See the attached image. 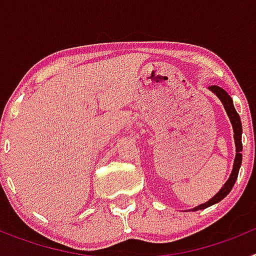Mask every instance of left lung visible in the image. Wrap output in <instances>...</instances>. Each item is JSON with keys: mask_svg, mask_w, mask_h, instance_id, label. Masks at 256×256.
<instances>
[{"mask_svg": "<svg viewBox=\"0 0 256 256\" xmlns=\"http://www.w3.org/2000/svg\"><path fill=\"white\" fill-rule=\"evenodd\" d=\"M209 91H212V94L218 97L220 102L223 104V108H224L226 112H227L228 118H230V122L232 124V128H234V144H236V156H234V168H232V172H230V178L227 180V182L223 184L219 192L216 195L212 196L209 201L204 202V204L198 205L194 209L186 210V212H198V210L206 209V208L212 206L214 204H218L219 201H222L226 196L228 195L234 187V182L237 180V176H238L240 166H241V162H242V142H241V136H242V124H241V119H240V115L237 114L236 108L234 106V101L230 98V94L223 90V88L218 87V86H212L209 87Z\"/></svg>", "mask_w": 256, "mask_h": 256, "instance_id": "8db88e82", "label": "left lung"}]
</instances>
